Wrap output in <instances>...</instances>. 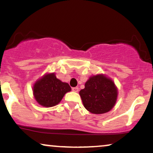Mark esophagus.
I'll list each match as a JSON object with an SVG mask.
<instances>
[{
    "instance_id": "obj_1",
    "label": "esophagus",
    "mask_w": 153,
    "mask_h": 153,
    "mask_svg": "<svg viewBox=\"0 0 153 153\" xmlns=\"http://www.w3.org/2000/svg\"><path fill=\"white\" fill-rule=\"evenodd\" d=\"M72 91H74V92H77L79 91V88L78 87H74L72 88Z\"/></svg>"
}]
</instances>
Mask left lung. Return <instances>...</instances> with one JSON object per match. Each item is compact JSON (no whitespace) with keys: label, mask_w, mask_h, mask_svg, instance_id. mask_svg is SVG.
<instances>
[{"label":"left lung","mask_w":153,"mask_h":153,"mask_svg":"<svg viewBox=\"0 0 153 153\" xmlns=\"http://www.w3.org/2000/svg\"><path fill=\"white\" fill-rule=\"evenodd\" d=\"M84 89L79 95L84 107L92 114H100L109 112L115 105L118 90L115 84L109 77L102 74L89 78Z\"/></svg>","instance_id":"1"}]
</instances>
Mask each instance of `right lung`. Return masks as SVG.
Returning a JSON list of instances; mask_svg holds the SVG:
<instances>
[{
  "mask_svg": "<svg viewBox=\"0 0 153 153\" xmlns=\"http://www.w3.org/2000/svg\"><path fill=\"white\" fill-rule=\"evenodd\" d=\"M71 90L69 84L56 78L55 73H46L33 86L36 101L45 107H51L62 101L66 93Z\"/></svg>",
  "mask_w": 153,
  "mask_h": 153,
  "instance_id": "add662e5",
  "label": "right lung"
}]
</instances>
